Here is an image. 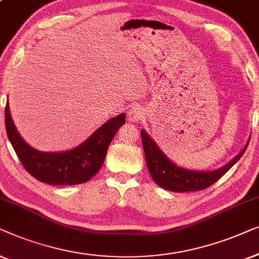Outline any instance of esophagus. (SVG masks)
I'll list each match as a JSON object with an SVG mask.
<instances>
[{"instance_id": "obj_1", "label": "esophagus", "mask_w": 259, "mask_h": 259, "mask_svg": "<svg viewBox=\"0 0 259 259\" xmlns=\"http://www.w3.org/2000/svg\"><path fill=\"white\" fill-rule=\"evenodd\" d=\"M128 115H129V119L133 122H138V121H141V119H143V117H144L143 110H142V108H140V107L131 108Z\"/></svg>"}]
</instances>
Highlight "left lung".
Returning <instances> with one entry per match:
<instances>
[{
    "instance_id": "left-lung-1",
    "label": "left lung",
    "mask_w": 259,
    "mask_h": 259,
    "mask_svg": "<svg viewBox=\"0 0 259 259\" xmlns=\"http://www.w3.org/2000/svg\"><path fill=\"white\" fill-rule=\"evenodd\" d=\"M141 136L145 154V161H147L151 177L161 188L175 192L204 190V189L216 183L223 175L228 172L229 169H231V166L235 163L238 162L244 151L246 150L250 141H247L243 150L223 167L213 171H194L183 169V167L174 164L144 130H141Z\"/></svg>"
}]
</instances>
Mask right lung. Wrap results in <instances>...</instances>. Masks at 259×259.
I'll return each instance as SVG.
<instances>
[{
	"label": "right lung",
	"instance_id": "right-lung-1",
	"mask_svg": "<svg viewBox=\"0 0 259 259\" xmlns=\"http://www.w3.org/2000/svg\"><path fill=\"white\" fill-rule=\"evenodd\" d=\"M5 117L7 135L22 165L37 181L52 185L81 184L93 178L103 164L112 138L125 123V114H121L105 122L77 148L63 152H42L20 136L8 103Z\"/></svg>",
	"mask_w": 259,
	"mask_h": 259
}]
</instances>
